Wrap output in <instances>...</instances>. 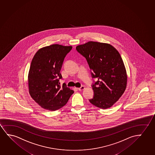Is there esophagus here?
<instances>
[{
	"mask_svg": "<svg viewBox=\"0 0 155 155\" xmlns=\"http://www.w3.org/2000/svg\"><path fill=\"white\" fill-rule=\"evenodd\" d=\"M79 90L80 91H81V90H83L84 89H85V87L84 86H81V87H79V88H78Z\"/></svg>",
	"mask_w": 155,
	"mask_h": 155,
	"instance_id": "34e87169",
	"label": "esophagus"
}]
</instances>
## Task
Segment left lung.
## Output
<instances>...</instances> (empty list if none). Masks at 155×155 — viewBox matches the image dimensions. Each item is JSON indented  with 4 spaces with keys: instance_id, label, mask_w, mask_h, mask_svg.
I'll return each mask as SVG.
<instances>
[{
    "instance_id": "obj_1",
    "label": "left lung",
    "mask_w": 155,
    "mask_h": 155,
    "mask_svg": "<svg viewBox=\"0 0 155 155\" xmlns=\"http://www.w3.org/2000/svg\"><path fill=\"white\" fill-rule=\"evenodd\" d=\"M76 49L85 57L92 78L98 79L92 85L94 96L90 102L101 109L111 107L127 87V71L120 53L110 44L98 42H87Z\"/></svg>"
}]
</instances>
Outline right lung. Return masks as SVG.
I'll return each instance as SVG.
<instances>
[{
	"mask_svg": "<svg viewBox=\"0 0 155 155\" xmlns=\"http://www.w3.org/2000/svg\"><path fill=\"white\" fill-rule=\"evenodd\" d=\"M72 46L54 44L40 49L33 58L28 75L29 94L44 109L56 110L68 103L74 91L59 85L62 65Z\"/></svg>",
	"mask_w": 155,
	"mask_h": 155,
	"instance_id": "add662e5",
	"label": "right lung"
}]
</instances>
